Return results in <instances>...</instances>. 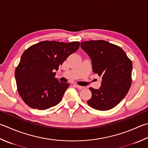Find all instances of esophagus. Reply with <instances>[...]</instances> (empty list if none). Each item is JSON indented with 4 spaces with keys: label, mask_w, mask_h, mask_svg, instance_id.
Here are the masks:
<instances>
[{
    "label": "esophagus",
    "mask_w": 148,
    "mask_h": 148,
    "mask_svg": "<svg viewBox=\"0 0 148 148\" xmlns=\"http://www.w3.org/2000/svg\"><path fill=\"white\" fill-rule=\"evenodd\" d=\"M75 87L77 88L79 90H83V89H84L85 88L84 87V86H79V85H77V84H75Z\"/></svg>",
    "instance_id": "34e87169"
}]
</instances>
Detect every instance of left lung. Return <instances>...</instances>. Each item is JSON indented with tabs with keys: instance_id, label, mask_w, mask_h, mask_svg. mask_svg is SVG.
<instances>
[{
	"instance_id": "left-lung-1",
	"label": "left lung",
	"mask_w": 148,
	"mask_h": 148,
	"mask_svg": "<svg viewBox=\"0 0 148 148\" xmlns=\"http://www.w3.org/2000/svg\"><path fill=\"white\" fill-rule=\"evenodd\" d=\"M81 48L91 59L95 73L102 77L99 90L90 88L88 104L97 110L115 107L126 95L132 84V62L121 47L103 40L82 42Z\"/></svg>"
}]
</instances>
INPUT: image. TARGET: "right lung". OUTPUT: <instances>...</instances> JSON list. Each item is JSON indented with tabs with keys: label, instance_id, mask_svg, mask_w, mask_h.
Returning <instances> with one entry per match:
<instances>
[{
	"label": "right lung",
	"instance_id": "obj_1",
	"mask_svg": "<svg viewBox=\"0 0 148 148\" xmlns=\"http://www.w3.org/2000/svg\"><path fill=\"white\" fill-rule=\"evenodd\" d=\"M80 42L42 41L33 44L22 55L15 77L19 95L29 107L44 110L62 100L69 83L59 82L53 70H58Z\"/></svg>",
	"mask_w": 148,
	"mask_h": 148
}]
</instances>
